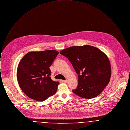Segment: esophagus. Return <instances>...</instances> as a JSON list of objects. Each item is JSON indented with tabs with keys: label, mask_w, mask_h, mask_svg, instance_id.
Here are the masks:
<instances>
[{
	"label": "esophagus",
	"mask_w": 130,
	"mask_h": 130,
	"mask_svg": "<svg viewBox=\"0 0 130 130\" xmlns=\"http://www.w3.org/2000/svg\"><path fill=\"white\" fill-rule=\"evenodd\" d=\"M62 82H65V83H67L68 82L67 80H61Z\"/></svg>",
	"instance_id": "esophagus-1"
}]
</instances>
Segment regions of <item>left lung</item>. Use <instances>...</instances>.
Segmentation results:
<instances>
[{"instance_id":"obj_1","label":"left lung","mask_w":130,"mask_h":130,"mask_svg":"<svg viewBox=\"0 0 130 130\" xmlns=\"http://www.w3.org/2000/svg\"><path fill=\"white\" fill-rule=\"evenodd\" d=\"M60 54L71 62L78 74V85L73 92L81 98L93 99L103 91L111 75L109 60L98 48L90 45L73 46Z\"/></svg>"}]
</instances>
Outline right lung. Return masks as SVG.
<instances>
[{"label":"right lung","mask_w":130,"mask_h":130,"mask_svg":"<svg viewBox=\"0 0 130 130\" xmlns=\"http://www.w3.org/2000/svg\"><path fill=\"white\" fill-rule=\"evenodd\" d=\"M58 53L55 50L31 52L19 62L17 70L19 85L30 98L43 101L56 93L59 82L51 79L49 67Z\"/></svg>","instance_id":"right-lung-1"}]
</instances>
